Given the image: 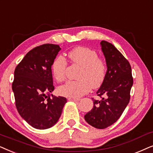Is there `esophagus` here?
Listing matches in <instances>:
<instances>
[{
	"label": "esophagus",
	"mask_w": 153,
	"mask_h": 153,
	"mask_svg": "<svg viewBox=\"0 0 153 153\" xmlns=\"http://www.w3.org/2000/svg\"><path fill=\"white\" fill-rule=\"evenodd\" d=\"M68 100L73 101H79L80 100V99H71V98H69Z\"/></svg>",
	"instance_id": "1"
}]
</instances>
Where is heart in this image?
<instances>
[{
	"instance_id": "1",
	"label": "heart",
	"mask_w": 153,
	"mask_h": 153,
	"mask_svg": "<svg viewBox=\"0 0 153 153\" xmlns=\"http://www.w3.org/2000/svg\"><path fill=\"white\" fill-rule=\"evenodd\" d=\"M71 62L80 66L78 80H70L59 87V93L65 97L76 99L89 92L91 87L98 88L104 82L107 66L104 60L99 57L95 50L79 46L68 52ZM67 62L62 56H57L53 61L52 71L57 82L66 78Z\"/></svg>"
}]
</instances>
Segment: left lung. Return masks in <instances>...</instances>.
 I'll return each mask as SVG.
<instances>
[{
  "instance_id": "obj_1",
  "label": "left lung",
  "mask_w": 153,
  "mask_h": 153,
  "mask_svg": "<svg viewBox=\"0 0 153 153\" xmlns=\"http://www.w3.org/2000/svg\"><path fill=\"white\" fill-rule=\"evenodd\" d=\"M100 44L107 66L104 82L97 91L102 99H92L93 108L85 115V120L97 129H105L119 119L129 103L133 78L129 62L121 52L105 40Z\"/></svg>"
}]
</instances>
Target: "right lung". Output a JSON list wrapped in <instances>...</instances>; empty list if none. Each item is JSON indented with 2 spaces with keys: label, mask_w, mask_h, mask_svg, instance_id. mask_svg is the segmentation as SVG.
<instances>
[{
  "label": "right lung",
  "mask_w": 153,
  "mask_h": 153,
  "mask_svg": "<svg viewBox=\"0 0 153 153\" xmlns=\"http://www.w3.org/2000/svg\"><path fill=\"white\" fill-rule=\"evenodd\" d=\"M59 45L44 44L30 50L15 70L13 91L18 113L38 129L52 127L67 102L63 97H50L54 91L52 64Z\"/></svg>",
  "instance_id": "obj_1"
}]
</instances>
